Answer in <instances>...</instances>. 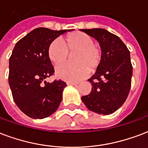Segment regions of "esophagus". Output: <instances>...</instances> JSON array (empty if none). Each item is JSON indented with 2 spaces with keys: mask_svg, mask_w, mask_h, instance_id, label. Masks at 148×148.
Here are the masks:
<instances>
[{
  "mask_svg": "<svg viewBox=\"0 0 148 148\" xmlns=\"http://www.w3.org/2000/svg\"><path fill=\"white\" fill-rule=\"evenodd\" d=\"M67 85H78V83H77V82H67Z\"/></svg>",
  "mask_w": 148,
  "mask_h": 148,
  "instance_id": "obj_1",
  "label": "esophagus"
}]
</instances>
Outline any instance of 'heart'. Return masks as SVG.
<instances>
[{
    "instance_id": "1",
    "label": "heart",
    "mask_w": 148,
    "mask_h": 148,
    "mask_svg": "<svg viewBox=\"0 0 148 148\" xmlns=\"http://www.w3.org/2000/svg\"><path fill=\"white\" fill-rule=\"evenodd\" d=\"M73 56L75 64H65L57 69V76L68 82H77L85 77L88 71L92 72L101 63L103 52L99 44L92 38L79 31L69 33L61 40H55L49 45L48 57L58 67L67 60L69 53Z\"/></svg>"
}]
</instances>
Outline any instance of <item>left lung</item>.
Segmentation results:
<instances>
[{"label": "left lung", "instance_id": "8db88e82", "mask_svg": "<svg viewBox=\"0 0 148 148\" xmlns=\"http://www.w3.org/2000/svg\"><path fill=\"white\" fill-rule=\"evenodd\" d=\"M81 30L96 38L103 52L101 63L88 80L92 91L82 99L88 110L99 114H110L121 108L130 91L132 75L130 52L118 36L107 29Z\"/></svg>", "mask_w": 148, "mask_h": 148}]
</instances>
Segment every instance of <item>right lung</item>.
<instances>
[{
    "label": "right lung",
    "instance_id": "obj_1",
    "mask_svg": "<svg viewBox=\"0 0 148 148\" xmlns=\"http://www.w3.org/2000/svg\"><path fill=\"white\" fill-rule=\"evenodd\" d=\"M66 31L45 27L34 29L18 40L10 56L8 83L13 99L32 119L49 117L62 101L65 82L55 80L49 83L45 79L55 72L48 57L49 45Z\"/></svg>",
    "mask_w": 148,
    "mask_h": 148
}]
</instances>
